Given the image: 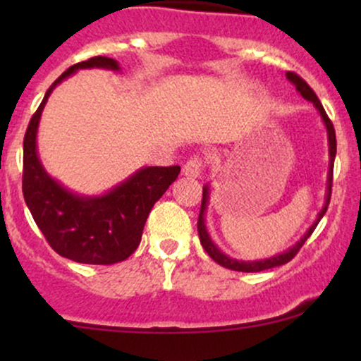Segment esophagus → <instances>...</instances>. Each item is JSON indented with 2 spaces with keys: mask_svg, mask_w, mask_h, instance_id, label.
<instances>
[{
  "mask_svg": "<svg viewBox=\"0 0 361 361\" xmlns=\"http://www.w3.org/2000/svg\"><path fill=\"white\" fill-rule=\"evenodd\" d=\"M202 168H204V163H202L200 157H190V159L183 164V175L190 178H197L200 176Z\"/></svg>",
  "mask_w": 361,
  "mask_h": 361,
  "instance_id": "obj_1",
  "label": "esophagus"
}]
</instances>
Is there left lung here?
Returning <instances> with one entry per match:
<instances>
[{
  "mask_svg": "<svg viewBox=\"0 0 361 361\" xmlns=\"http://www.w3.org/2000/svg\"><path fill=\"white\" fill-rule=\"evenodd\" d=\"M287 80L290 82H293L295 85V88L302 97L305 98L307 102H312L314 106H316L319 114H321V118L322 122H324L326 126V130H327V140H329V173H327V193H326V204L322 207V210L319 212L316 222L312 224V226L309 227L307 233L304 234V238H300L299 243L293 244L292 247L287 251L280 252V255L273 256V258H268V259H259V261H239V259H234V258H229L227 255H224V252L219 250L217 246L212 243V239H210L209 233H207V227H205V209H207V202H209V186H204V197H202V207H200V215H198V222H197V227H198V235H200V243L202 246H204V250L207 251V255L212 258L215 263H219L221 267L224 268H229V270H234V271H246V273H255V271H263V270H270V268H275V267H281V264L288 263L290 259L293 258V256L299 252V250L302 246H304V243L307 241L309 235L314 233V229L317 227L319 221L322 219V215L326 214L327 210V205H329V200H331V188H333V168H334V157H336V132H334V127H333V122H331L329 117L326 115L324 111V106H322V103L319 102V98L316 97V93H314V90L310 88V86L305 82L299 74L295 73H287Z\"/></svg>",
  "mask_w": 361,
  "mask_h": 361,
  "instance_id": "1",
  "label": "left lung"
}]
</instances>
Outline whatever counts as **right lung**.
I'll return each mask as SVG.
<instances>
[{"instance_id":"1","label":"right lung","mask_w":361,"mask_h":361,"mask_svg":"<svg viewBox=\"0 0 361 361\" xmlns=\"http://www.w3.org/2000/svg\"><path fill=\"white\" fill-rule=\"evenodd\" d=\"M90 68L118 71L120 66L97 56L71 66L52 82L25 132L22 190L32 217L57 255L78 263L114 264L137 250L149 212L180 175V166L142 168L102 197H81L47 175L37 154L40 115L61 81Z\"/></svg>"}]
</instances>
